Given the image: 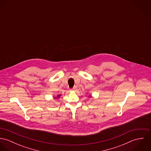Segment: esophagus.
<instances>
[{
  "mask_svg": "<svg viewBox=\"0 0 151 151\" xmlns=\"http://www.w3.org/2000/svg\"><path fill=\"white\" fill-rule=\"evenodd\" d=\"M77 89V87L76 86H74L73 88L71 89V90L73 91H76Z\"/></svg>",
  "mask_w": 151,
  "mask_h": 151,
  "instance_id": "1",
  "label": "esophagus"
}]
</instances>
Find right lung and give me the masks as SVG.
I'll list each match as a JSON object with an SVG mask.
<instances>
[{
  "label": "right lung",
  "mask_w": 151,
  "mask_h": 151,
  "mask_svg": "<svg viewBox=\"0 0 151 151\" xmlns=\"http://www.w3.org/2000/svg\"><path fill=\"white\" fill-rule=\"evenodd\" d=\"M59 96H60V95H59Z\"/></svg>",
  "instance_id": "right-lung-1"
}]
</instances>
